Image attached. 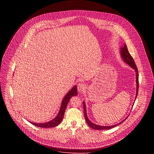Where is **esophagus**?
<instances>
[{"label":"esophagus","mask_w":154,"mask_h":154,"mask_svg":"<svg viewBox=\"0 0 154 154\" xmlns=\"http://www.w3.org/2000/svg\"><path fill=\"white\" fill-rule=\"evenodd\" d=\"M85 88H86V85L84 83L80 82L77 85V89L79 92H82L84 91V90H85Z\"/></svg>","instance_id":"esophagus-1"}]
</instances>
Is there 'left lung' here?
<instances>
[{
    "instance_id": "obj_1",
    "label": "left lung",
    "mask_w": 154,
    "mask_h": 154,
    "mask_svg": "<svg viewBox=\"0 0 154 154\" xmlns=\"http://www.w3.org/2000/svg\"><path fill=\"white\" fill-rule=\"evenodd\" d=\"M120 55L121 57L122 58V59L124 60V62H125L126 64H128L129 66L131 67H132V69H133L136 72V97H135V99L137 97V96L138 94V91H139V73H138V69L136 67V65H135L134 61L133 60V59L132 57V56L131 55V54H129V52L128 51L127 46L126 44H125L124 47H121V50H120ZM134 103H133V106L134 104ZM83 107H84V116H85V118L86 120V122H87V124L89 125V127H91L92 129H95V130H106V129H110L111 128H113L116 126H117L118 125H119L121 124H122L124 121H125L127 118L128 117V116L125 119L124 121H122V122L118 123L117 124L114 125H112V126H101V125H96L93 122H92L88 118L87 116V109H86V105H85V102H83Z\"/></svg>"
}]
</instances>
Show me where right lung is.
<instances>
[{
    "instance_id": "right-lung-1",
    "label": "right lung",
    "mask_w": 154,
    "mask_h": 154,
    "mask_svg": "<svg viewBox=\"0 0 154 154\" xmlns=\"http://www.w3.org/2000/svg\"><path fill=\"white\" fill-rule=\"evenodd\" d=\"M77 95V85H74L73 88L70 89V91L67 92V94L65 96L63 99L62 100V102L60 105V110L59 111L58 115L56 117L54 118L51 121L47 122H44V123H35L29 121L32 124L34 125L35 126H37L38 127L40 128H53L55 126H58L61 121L63 119V116L65 112L66 106L68 104V103L70 100V99L73 96H76Z\"/></svg>"
}]
</instances>
